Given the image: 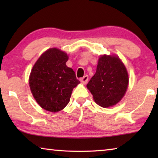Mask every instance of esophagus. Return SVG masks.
I'll use <instances>...</instances> for the list:
<instances>
[{
  "label": "esophagus",
  "mask_w": 158,
  "mask_h": 158,
  "mask_svg": "<svg viewBox=\"0 0 158 158\" xmlns=\"http://www.w3.org/2000/svg\"><path fill=\"white\" fill-rule=\"evenodd\" d=\"M88 80H89V77H88L87 75H85V76L83 77L82 78L80 79V81H81L82 84H85L88 82Z\"/></svg>",
  "instance_id": "34e87169"
}]
</instances>
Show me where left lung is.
<instances>
[{"label":"left lung","mask_w":158,"mask_h":158,"mask_svg":"<svg viewBox=\"0 0 158 158\" xmlns=\"http://www.w3.org/2000/svg\"><path fill=\"white\" fill-rule=\"evenodd\" d=\"M129 77L125 66L117 56H101L95 74L86 85L98 105L114 106L121 101L127 89Z\"/></svg>","instance_id":"left-lung-1"}]
</instances>
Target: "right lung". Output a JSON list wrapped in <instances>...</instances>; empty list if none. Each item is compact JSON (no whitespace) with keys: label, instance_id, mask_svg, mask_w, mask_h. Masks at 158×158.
<instances>
[{"label":"right lung","instance_id":"right-lung-1","mask_svg":"<svg viewBox=\"0 0 158 158\" xmlns=\"http://www.w3.org/2000/svg\"><path fill=\"white\" fill-rule=\"evenodd\" d=\"M68 60L65 52L51 48L33 67L29 85L35 100L45 110L55 113L65 108L80 83L73 69L66 65Z\"/></svg>","mask_w":158,"mask_h":158}]
</instances>
